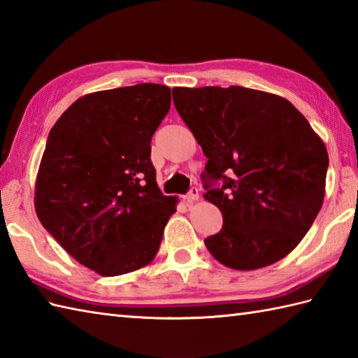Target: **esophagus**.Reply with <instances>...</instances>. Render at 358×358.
Wrapping results in <instances>:
<instances>
[{
  "instance_id": "obj_1",
  "label": "esophagus",
  "mask_w": 358,
  "mask_h": 358,
  "mask_svg": "<svg viewBox=\"0 0 358 358\" xmlns=\"http://www.w3.org/2000/svg\"><path fill=\"white\" fill-rule=\"evenodd\" d=\"M200 199V194H199V189L196 187H192L191 191H189L185 196H183V201L186 203H194Z\"/></svg>"
}]
</instances>
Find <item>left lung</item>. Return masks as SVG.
Returning a JSON list of instances; mask_svg holds the SVG:
<instances>
[{
	"mask_svg": "<svg viewBox=\"0 0 358 358\" xmlns=\"http://www.w3.org/2000/svg\"><path fill=\"white\" fill-rule=\"evenodd\" d=\"M175 109L208 158L203 196L223 215L204 240L212 257L255 271L299 246L322 209L329 157L323 140L286 98L263 90L173 87Z\"/></svg>",
	"mask_w": 358,
	"mask_h": 358,
	"instance_id": "left-lung-1",
	"label": "left lung"
}]
</instances>
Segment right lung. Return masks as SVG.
Listing matches in <instances>:
<instances>
[{
    "label": "right lung",
    "instance_id": "obj_1",
    "mask_svg": "<svg viewBox=\"0 0 358 358\" xmlns=\"http://www.w3.org/2000/svg\"><path fill=\"white\" fill-rule=\"evenodd\" d=\"M171 109L154 83L80 96L49 132L35 181L38 220L67 254L115 277L154 260L177 196L159 191L150 140Z\"/></svg>",
    "mask_w": 358,
    "mask_h": 358
}]
</instances>
